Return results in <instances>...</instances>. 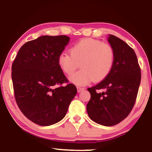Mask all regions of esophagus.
Masks as SVG:
<instances>
[{
  "label": "esophagus",
  "instance_id": "34e87169",
  "mask_svg": "<svg viewBox=\"0 0 152 152\" xmlns=\"http://www.w3.org/2000/svg\"><path fill=\"white\" fill-rule=\"evenodd\" d=\"M77 89L78 92H80L81 91L85 90V88H81V87H79V86H77Z\"/></svg>",
  "mask_w": 152,
  "mask_h": 152
}]
</instances>
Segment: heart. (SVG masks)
Wrapping results in <instances>:
<instances>
[{"mask_svg":"<svg viewBox=\"0 0 152 152\" xmlns=\"http://www.w3.org/2000/svg\"><path fill=\"white\" fill-rule=\"evenodd\" d=\"M115 52L112 47L96 39H83L71 48V53L63 52L58 56V64L65 74L71 75L70 80L77 86H85L100 81L110 74L115 62Z\"/></svg>","mask_w":152,"mask_h":152,"instance_id":"1","label":"heart"}]
</instances>
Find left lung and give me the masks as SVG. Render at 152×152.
<instances>
[{"label":"left lung","mask_w":152,"mask_h":152,"mask_svg":"<svg viewBox=\"0 0 152 152\" xmlns=\"http://www.w3.org/2000/svg\"><path fill=\"white\" fill-rule=\"evenodd\" d=\"M108 41L115 52L113 69L97 85L88 88L91 95L87 112L91 120L105 126L116 125L134 107L141 79L136 53L128 44L112 34Z\"/></svg>","instance_id":"obj_1"}]
</instances>
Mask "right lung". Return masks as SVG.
<instances>
[{
	"mask_svg": "<svg viewBox=\"0 0 152 152\" xmlns=\"http://www.w3.org/2000/svg\"><path fill=\"white\" fill-rule=\"evenodd\" d=\"M69 39L65 35L39 37L21 47L13 60L15 101L22 113L38 125L50 126L62 120L77 92L58 61Z\"/></svg>",
	"mask_w": 152,
	"mask_h": 152,
	"instance_id": "right-lung-1",
	"label": "right lung"
}]
</instances>
